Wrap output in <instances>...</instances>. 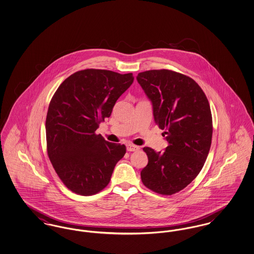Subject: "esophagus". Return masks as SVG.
<instances>
[{
    "mask_svg": "<svg viewBox=\"0 0 254 254\" xmlns=\"http://www.w3.org/2000/svg\"><path fill=\"white\" fill-rule=\"evenodd\" d=\"M127 151H137L140 149V147L138 145H132V144H127Z\"/></svg>",
    "mask_w": 254,
    "mask_h": 254,
    "instance_id": "34e87169",
    "label": "esophagus"
}]
</instances>
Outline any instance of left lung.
<instances>
[{"instance_id": "obj_1", "label": "left lung", "mask_w": 254, "mask_h": 254, "mask_svg": "<svg viewBox=\"0 0 254 254\" xmlns=\"http://www.w3.org/2000/svg\"><path fill=\"white\" fill-rule=\"evenodd\" d=\"M136 79L169 143L163 152L144 147L148 163L141 171L142 182L154 192L176 193L193 181L207 157L212 138L208 101L193 79L181 73L148 70Z\"/></svg>"}]
</instances>
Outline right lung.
Wrapping results in <instances>:
<instances>
[{"mask_svg": "<svg viewBox=\"0 0 254 254\" xmlns=\"http://www.w3.org/2000/svg\"><path fill=\"white\" fill-rule=\"evenodd\" d=\"M133 80L132 73L85 69L66 78L52 97L46 120L48 154L73 192L87 196L104 190L124 157L126 145L95 131Z\"/></svg>", "mask_w": 254, "mask_h": 254, "instance_id": "1", "label": "right lung"}]
</instances>
